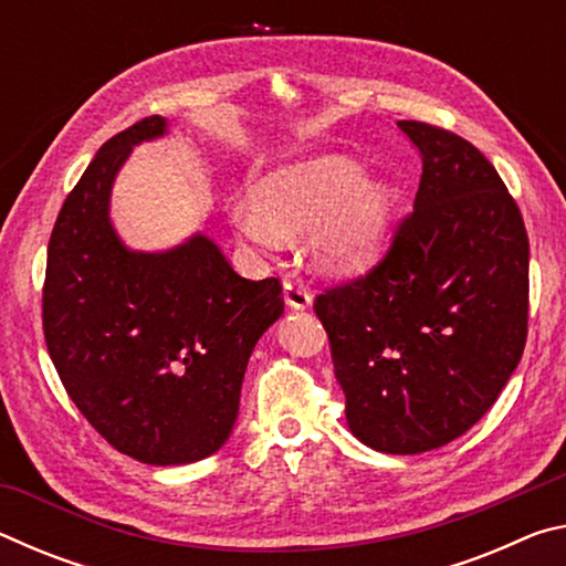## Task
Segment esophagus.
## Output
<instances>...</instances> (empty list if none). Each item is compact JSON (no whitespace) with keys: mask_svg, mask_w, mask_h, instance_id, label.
I'll return each mask as SVG.
<instances>
[{"mask_svg":"<svg viewBox=\"0 0 566 566\" xmlns=\"http://www.w3.org/2000/svg\"><path fill=\"white\" fill-rule=\"evenodd\" d=\"M314 294L304 282H284V302L292 306V310H310Z\"/></svg>","mask_w":566,"mask_h":566,"instance_id":"1","label":"esophagus"}]
</instances>
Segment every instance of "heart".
<instances>
[{
  "instance_id": "b5f03b06",
  "label": "heart",
  "mask_w": 566,
  "mask_h": 566,
  "mask_svg": "<svg viewBox=\"0 0 566 566\" xmlns=\"http://www.w3.org/2000/svg\"><path fill=\"white\" fill-rule=\"evenodd\" d=\"M389 219V189L364 179L342 155L294 161L270 171L229 212L234 232L260 249L306 234L312 262L327 274H361L377 262Z\"/></svg>"
}]
</instances>
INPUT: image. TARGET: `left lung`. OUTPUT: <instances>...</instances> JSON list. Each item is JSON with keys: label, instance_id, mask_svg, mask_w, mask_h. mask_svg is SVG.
Masks as SVG:
<instances>
[{"label": "left lung", "instance_id": "obj_1", "mask_svg": "<svg viewBox=\"0 0 566 566\" xmlns=\"http://www.w3.org/2000/svg\"><path fill=\"white\" fill-rule=\"evenodd\" d=\"M421 155L415 209L369 274L314 312L347 397L352 434L419 454L474 427L522 359L530 239L482 151L424 122H397Z\"/></svg>", "mask_w": 566, "mask_h": 566}]
</instances>
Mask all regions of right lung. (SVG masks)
<instances>
[{
    "instance_id": "obj_1",
    "label": "right lung",
    "mask_w": 566,
    "mask_h": 566,
    "mask_svg": "<svg viewBox=\"0 0 566 566\" xmlns=\"http://www.w3.org/2000/svg\"><path fill=\"white\" fill-rule=\"evenodd\" d=\"M147 117L104 142L64 199L46 252L44 339L90 424L145 464H189L232 434L247 361L282 317L280 280L239 276L207 234L137 252L109 219L132 147L165 137Z\"/></svg>"
}]
</instances>
